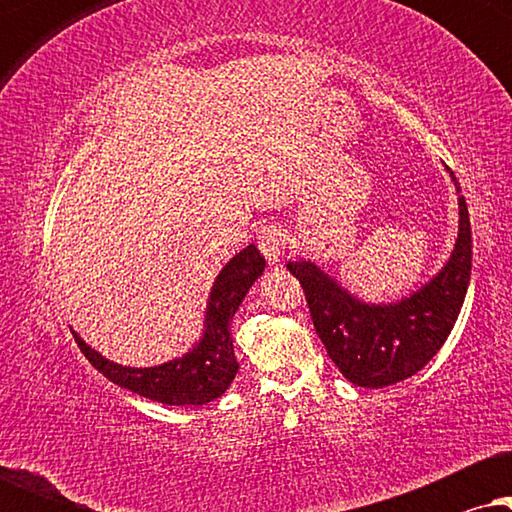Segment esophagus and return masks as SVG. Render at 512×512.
I'll return each instance as SVG.
<instances>
[{"mask_svg":"<svg viewBox=\"0 0 512 512\" xmlns=\"http://www.w3.org/2000/svg\"><path fill=\"white\" fill-rule=\"evenodd\" d=\"M284 247H286V235L282 228L275 226V223H270V226H263L258 230V249H261V254L268 258V263H277L284 254Z\"/></svg>","mask_w":512,"mask_h":512,"instance_id":"34e87169","label":"esophagus"}]
</instances>
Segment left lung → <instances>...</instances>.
Returning a JSON list of instances; mask_svg holds the SVG:
<instances>
[{
	"mask_svg": "<svg viewBox=\"0 0 512 512\" xmlns=\"http://www.w3.org/2000/svg\"><path fill=\"white\" fill-rule=\"evenodd\" d=\"M450 177L461 193L457 177ZM471 219L459 195V235L445 268L389 305L361 303L310 261L286 263L305 291L310 317L328 356L356 387L382 389L419 373L445 345L471 279Z\"/></svg>",
	"mask_w": 512,
	"mask_h": 512,
	"instance_id": "1",
	"label": "left lung"
}]
</instances>
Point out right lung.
<instances>
[{"label":"right lung","instance_id":"right-lung-1","mask_svg":"<svg viewBox=\"0 0 512 512\" xmlns=\"http://www.w3.org/2000/svg\"><path fill=\"white\" fill-rule=\"evenodd\" d=\"M263 268L265 258L254 244H249L247 249L230 258L226 268L216 277L212 293H209L202 340L181 359L167 361L163 366H118V363L97 354L95 349H90L76 333L74 338L86 359L118 387H125L132 394L165 405H205L219 398L235 380L240 366H237L233 352L230 321H233L237 307L242 305L251 284L263 275Z\"/></svg>","mask_w":512,"mask_h":512}]
</instances>
